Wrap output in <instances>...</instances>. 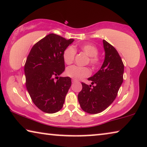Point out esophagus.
Returning <instances> with one entry per match:
<instances>
[{
    "instance_id": "34e87169",
    "label": "esophagus",
    "mask_w": 147,
    "mask_h": 147,
    "mask_svg": "<svg viewBox=\"0 0 147 147\" xmlns=\"http://www.w3.org/2000/svg\"><path fill=\"white\" fill-rule=\"evenodd\" d=\"M72 83H74V82H76V80H75V79H72Z\"/></svg>"
}]
</instances>
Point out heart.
<instances>
[{"mask_svg":"<svg viewBox=\"0 0 147 147\" xmlns=\"http://www.w3.org/2000/svg\"><path fill=\"white\" fill-rule=\"evenodd\" d=\"M80 48L89 56L88 63L91 66L95 67L101 63V58L98 56V48L92 44H84L80 46ZM77 51L72 46H69L63 50L62 58L64 63L69 65L73 63ZM91 74V71L88 67H80L78 65H71L65 70V74L70 78L80 80L88 77Z\"/></svg>","mask_w":147,"mask_h":147,"instance_id":"b5f03b06","label":"heart"}]
</instances>
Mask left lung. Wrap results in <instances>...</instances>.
<instances>
[{"label":"left lung","mask_w":147,"mask_h":147,"mask_svg":"<svg viewBox=\"0 0 147 147\" xmlns=\"http://www.w3.org/2000/svg\"><path fill=\"white\" fill-rule=\"evenodd\" d=\"M105 60L98 71L88 78L91 84L82 82V89L78 98L82 109L88 113L96 114L109 107L117 95L123 81L124 64L115 48L103 40Z\"/></svg>","instance_id":"left-lung-1"}]
</instances>
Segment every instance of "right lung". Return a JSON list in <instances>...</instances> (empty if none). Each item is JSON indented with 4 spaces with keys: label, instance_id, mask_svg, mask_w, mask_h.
I'll return each instance as SVG.
<instances>
[{
    "label": "right lung",
    "instance_id": "add662e5",
    "mask_svg": "<svg viewBox=\"0 0 147 147\" xmlns=\"http://www.w3.org/2000/svg\"><path fill=\"white\" fill-rule=\"evenodd\" d=\"M74 40L50 34L33 46L27 57L24 65L27 90L35 105L47 113L62 108L71 85L69 77L58 76L65 69L63 50Z\"/></svg>",
    "mask_w": 147,
    "mask_h": 147
}]
</instances>
